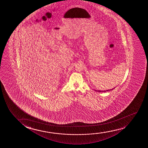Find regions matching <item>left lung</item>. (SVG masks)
<instances>
[{"label":"left lung","mask_w":148,"mask_h":148,"mask_svg":"<svg viewBox=\"0 0 148 148\" xmlns=\"http://www.w3.org/2000/svg\"><path fill=\"white\" fill-rule=\"evenodd\" d=\"M111 90H113V89H111ZM110 90H106V91H100V90H97V91H99V92H106V91H109ZM95 91H97V90H95Z\"/></svg>","instance_id":"1"}]
</instances>
